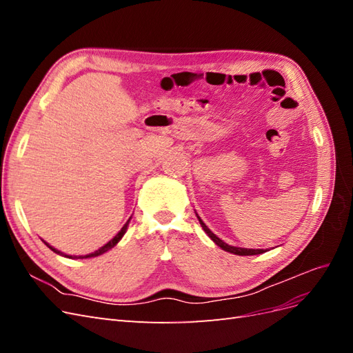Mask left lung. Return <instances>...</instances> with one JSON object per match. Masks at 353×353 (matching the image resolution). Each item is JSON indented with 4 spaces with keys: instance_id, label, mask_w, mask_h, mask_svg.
Here are the masks:
<instances>
[{
    "instance_id": "8db88e82",
    "label": "left lung",
    "mask_w": 353,
    "mask_h": 353,
    "mask_svg": "<svg viewBox=\"0 0 353 353\" xmlns=\"http://www.w3.org/2000/svg\"><path fill=\"white\" fill-rule=\"evenodd\" d=\"M196 216H197V219H199V222H200V225H201V228H203V231H205L208 236L210 237V240L215 243L218 248H221L222 250H225V252H230V253H232V254H239V256H252V254H261V253H263V252H266V250H263V249H244V248H236V245H230V244H227L225 241H222L218 236H215V234H213L209 228H208V225L205 222L201 221V218L197 215L196 213Z\"/></svg>"
}]
</instances>
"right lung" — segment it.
I'll return each mask as SVG.
<instances>
[{
  "label": "right lung",
  "mask_w": 353,
  "mask_h": 353,
  "mask_svg": "<svg viewBox=\"0 0 353 353\" xmlns=\"http://www.w3.org/2000/svg\"><path fill=\"white\" fill-rule=\"evenodd\" d=\"M130 221H131V218L126 221V223H125V225L121 228V231L117 232L116 236H114L110 241L105 243V244L103 245V248H100L99 250H95V252H92V253H90V254H85V256H72V254H65L63 252H60V250H57V249L52 248V245H50L47 241H44V240H42V241H44V243L47 244V248H48V249H51V250L54 252V253H57V254H60V256H65V258H69V259H87V258H95V256H100V254H103V253H105V252H109L110 249H113V248H114V245H116L117 243L121 241V239L125 236V232H126V230H128V225H130Z\"/></svg>",
  "instance_id": "1"
}]
</instances>
